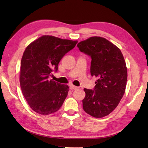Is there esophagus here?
I'll list each match as a JSON object with an SVG mask.
<instances>
[{"label": "esophagus", "instance_id": "obj_1", "mask_svg": "<svg viewBox=\"0 0 148 148\" xmlns=\"http://www.w3.org/2000/svg\"><path fill=\"white\" fill-rule=\"evenodd\" d=\"M77 87L76 86L73 85V84H71V85H70V89L72 90H76V89H77Z\"/></svg>", "mask_w": 148, "mask_h": 148}]
</instances>
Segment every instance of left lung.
<instances>
[{
    "label": "left lung",
    "instance_id": "1",
    "mask_svg": "<svg viewBox=\"0 0 148 148\" xmlns=\"http://www.w3.org/2000/svg\"><path fill=\"white\" fill-rule=\"evenodd\" d=\"M77 46L91 56L90 73L97 79L94 90L84 89L83 109L93 117H104L116 109L125 92L127 68L123 55L117 46L101 37H91Z\"/></svg>",
    "mask_w": 148,
    "mask_h": 148
}]
</instances>
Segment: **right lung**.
Returning a JSON list of instances; mask_svg holds the SVG:
<instances>
[{"mask_svg":"<svg viewBox=\"0 0 148 148\" xmlns=\"http://www.w3.org/2000/svg\"><path fill=\"white\" fill-rule=\"evenodd\" d=\"M77 40L42 36L27 46L22 56L20 83L22 93L30 108L42 115L53 114L61 108L69 86L49 80L53 70L73 49Z\"/></svg>","mask_w":148,"mask_h":148,"instance_id":"add662e5","label":"right lung"}]
</instances>
